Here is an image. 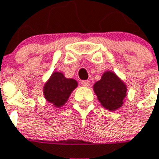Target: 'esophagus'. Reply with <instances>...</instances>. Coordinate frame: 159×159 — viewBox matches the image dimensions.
<instances>
[{
  "mask_svg": "<svg viewBox=\"0 0 159 159\" xmlns=\"http://www.w3.org/2000/svg\"><path fill=\"white\" fill-rule=\"evenodd\" d=\"M82 85H83V87L88 88V87H89V85H90V82H89V81H83V82H82Z\"/></svg>",
  "mask_w": 159,
  "mask_h": 159,
  "instance_id": "1",
  "label": "esophagus"
}]
</instances>
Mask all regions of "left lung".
Returning a JSON list of instances; mask_svg holds the SVG:
<instances>
[{"instance_id":"8db88e82","label":"left lung","mask_w":159,"mask_h":159,"mask_svg":"<svg viewBox=\"0 0 159 159\" xmlns=\"http://www.w3.org/2000/svg\"><path fill=\"white\" fill-rule=\"evenodd\" d=\"M93 88L103 108L116 111L123 106L127 95V86L114 71H104Z\"/></svg>"}]
</instances>
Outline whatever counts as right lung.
Here are the masks:
<instances>
[{"mask_svg": "<svg viewBox=\"0 0 159 159\" xmlns=\"http://www.w3.org/2000/svg\"><path fill=\"white\" fill-rule=\"evenodd\" d=\"M78 83L73 78H66L61 71H54L43 88L44 98L56 108H61L66 103L70 93Z\"/></svg>", "mask_w": 159, "mask_h": 159, "instance_id": "right-lung-1", "label": "right lung"}]
</instances>
